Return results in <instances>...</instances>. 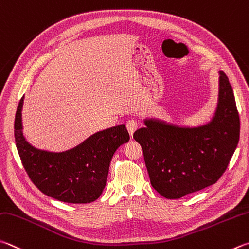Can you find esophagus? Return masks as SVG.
<instances>
[{"instance_id":"1","label":"esophagus","mask_w":249,"mask_h":249,"mask_svg":"<svg viewBox=\"0 0 249 249\" xmlns=\"http://www.w3.org/2000/svg\"><path fill=\"white\" fill-rule=\"evenodd\" d=\"M126 127H127V130H128V133H129L130 136L133 137V134L135 133V130L138 128L137 121H135V120L127 121V123H126Z\"/></svg>"}]
</instances>
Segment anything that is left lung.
<instances>
[{"label":"left lung","mask_w":249,"mask_h":249,"mask_svg":"<svg viewBox=\"0 0 249 249\" xmlns=\"http://www.w3.org/2000/svg\"><path fill=\"white\" fill-rule=\"evenodd\" d=\"M134 133L142 147L152 187L178 199L213 185L227 170L239 140V116L229 78L219 71L218 103L209 122L180 126L149 117Z\"/></svg>","instance_id":"left-lung-1"}]
</instances>
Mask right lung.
Instances as JSON below:
<instances>
[{"label": "right lung", "mask_w": 249, "mask_h": 249, "mask_svg": "<svg viewBox=\"0 0 249 249\" xmlns=\"http://www.w3.org/2000/svg\"><path fill=\"white\" fill-rule=\"evenodd\" d=\"M18 103L14 134L18 155L33 183L44 195L69 203L97 200L106 187L109 166L116 149L129 140L125 124L94 133L66 151L53 152L34 147L22 134Z\"/></svg>", "instance_id": "add662e5"}]
</instances>
